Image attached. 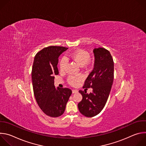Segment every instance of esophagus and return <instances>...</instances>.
<instances>
[{
    "mask_svg": "<svg viewBox=\"0 0 146 146\" xmlns=\"http://www.w3.org/2000/svg\"><path fill=\"white\" fill-rule=\"evenodd\" d=\"M77 92H78V91H77V90H72V93H73V94H76V93H77Z\"/></svg>",
    "mask_w": 146,
    "mask_h": 146,
    "instance_id": "obj_1",
    "label": "esophagus"
}]
</instances>
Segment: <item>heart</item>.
<instances>
[{
    "label": "heart",
    "mask_w": 146,
    "mask_h": 146,
    "mask_svg": "<svg viewBox=\"0 0 146 146\" xmlns=\"http://www.w3.org/2000/svg\"><path fill=\"white\" fill-rule=\"evenodd\" d=\"M71 57L80 66H85L91 59L90 54L88 52L82 50H78L73 52L71 54ZM67 63L68 60L66 58L63 57L61 58L59 62V67L61 70H65ZM80 80L81 78L79 77L71 76L68 78V82L72 86H76Z\"/></svg>",
    "instance_id": "1"
}]
</instances>
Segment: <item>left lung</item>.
<instances>
[{"label": "left lung", "instance_id": "1", "mask_svg": "<svg viewBox=\"0 0 146 146\" xmlns=\"http://www.w3.org/2000/svg\"><path fill=\"white\" fill-rule=\"evenodd\" d=\"M95 64L93 70L87 78L84 87L92 88L90 94L79 91L82 96L78 103L80 112L86 117L98 115L105 107L109 98L114 79V62L110 52L99 47L93 51Z\"/></svg>", "mask_w": 146, "mask_h": 146}]
</instances>
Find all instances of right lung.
<instances>
[{
    "mask_svg": "<svg viewBox=\"0 0 146 146\" xmlns=\"http://www.w3.org/2000/svg\"><path fill=\"white\" fill-rule=\"evenodd\" d=\"M68 48L49 46L35 56L32 70L34 95L38 106L46 115L58 117L64 114L72 92L69 88H55L54 76L59 74L60 55Z\"/></svg>",
    "mask_w": 146,
    "mask_h": 146,
    "instance_id": "right-lung-1",
    "label": "right lung"
}]
</instances>
